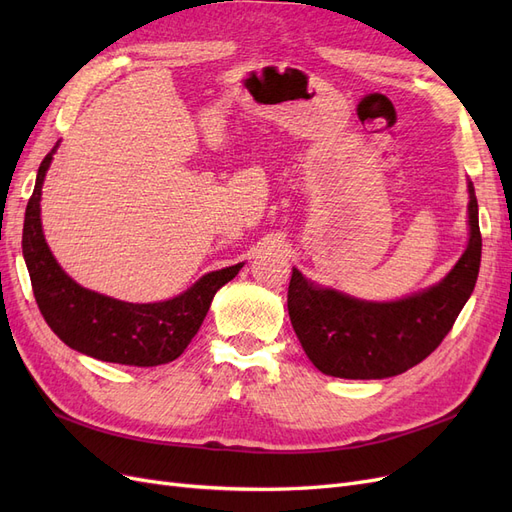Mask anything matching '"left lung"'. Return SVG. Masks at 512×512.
Segmentation results:
<instances>
[{
	"instance_id": "obj_1",
	"label": "left lung",
	"mask_w": 512,
	"mask_h": 512,
	"mask_svg": "<svg viewBox=\"0 0 512 512\" xmlns=\"http://www.w3.org/2000/svg\"><path fill=\"white\" fill-rule=\"evenodd\" d=\"M468 245L440 282L393 301H367L320 286L292 267L288 314L322 374L382 380L404 374L436 350L468 303L480 267L478 203L468 179Z\"/></svg>"
}]
</instances>
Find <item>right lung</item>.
<instances>
[{
	"mask_svg": "<svg viewBox=\"0 0 512 512\" xmlns=\"http://www.w3.org/2000/svg\"><path fill=\"white\" fill-rule=\"evenodd\" d=\"M59 141L38 168L23 224V258L46 324L72 350L98 361L156 367L175 361L203 324L211 301L245 262L205 273L181 294L156 303H128L83 288L59 267L44 239L40 200Z\"/></svg>",
	"mask_w": 512,
	"mask_h": 512,
	"instance_id": "right-lung-1",
	"label": "right lung"
}]
</instances>
